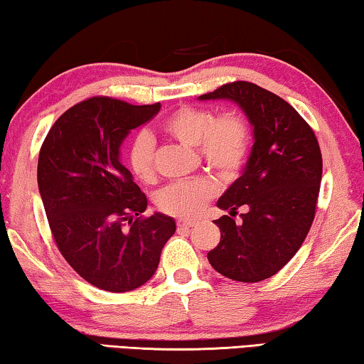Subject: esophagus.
<instances>
[{"instance_id":"1","label":"esophagus","mask_w":364,"mask_h":364,"mask_svg":"<svg viewBox=\"0 0 364 364\" xmlns=\"http://www.w3.org/2000/svg\"><path fill=\"white\" fill-rule=\"evenodd\" d=\"M196 225H197V222H187V220H178L177 222L178 230H188V228H192Z\"/></svg>"}]
</instances>
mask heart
<instances>
[{"label": "heart", "mask_w": 364, "mask_h": 364, "mask_svg": "<svg viewBox=\"0 0 364 364\" xmlns=\"http://www.w3.org/2000/svg\"><path fill=\"white\" fill-rule=\"evenodd\" d=\"M164 132L183 146L196 147L200 162L223 181L235 178L245 166L250 152L252 134L247 119L235 111L213 117L208 109L183 106L173 111L162 124ZM127 164L142 182H154L156 142L149 132H139L127 149ZM217 187L210 178L197 177L176 182L157 193L159 210L177 218H193L215 197Z\"/></svg>", "instance_id": "b5f03b06"}]
</instances>
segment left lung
<instances>
[{
	"label": "left lung",
	"mask_w": 364,
	"mask_h": 364,
	"mask_svg": "<svg viewBox=\"0 0 364 364\" xmlns=\"http://www.w3.org/2000/svg\"><path fill=\"white\" fill-rule=\"evenodd\" d=\"M198 99L237 102L255 136L245 171L217 202L230 215L215 220L220 242L207 258L230 280H267L291 260L310 232L321 183L320 144L285 99L253 82L223 84ZM240 206L247 213L237 224Z\"/></svg>",
	"instance_id": "8db88e82"
}]
</instances>
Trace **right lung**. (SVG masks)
<instances>
[{
  "label": "right lung",
  "instance_id": "obj_1",
  "mask_svg": "<svg viewBox=\"0 0 364 364\" xmlns=\"http://www.w3.org/2000/svg\"><path fill=\"white\" fill-rule=\"evenodd\" d=\"M159 109L161 102L132 106L89 97L53 124L39 151L38 187L58 250L101 290L124 293L144 285L176 232L171 217L142 215L146 193L119 161L129 131Z\"/></svg>",
  "mask_w": 364,
  "mask_h": 364
}]
</instances>
